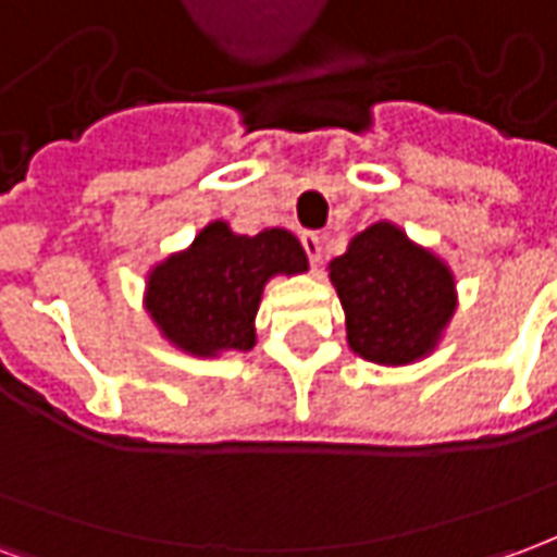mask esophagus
<instances>
[{"mask_svg": "<svg viewBox=\"0 0 557 557\" xmlns=\"http://www.w3.org/2000/svg\"><path fill=\"white\" fill-rule=\"evenodd\" d=\"M301 244L304 250H307V256H310V265H319V262H322V238H319L315 232H304Z\"/></svg>", "mask_w": 557, "mask_h": 557, "instance_id": "obj_1", "label": "esophagus"}]
</instances>
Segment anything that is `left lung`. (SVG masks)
Instances as JSON below:
<instances>
[{
    "label": "left lung",
    "mask_w": 557,
    "mask_h": 557,
    "mask_svg": "<svg viewBox=\"0 0 557 557\" xmlns=\"http://www.w3.org/2000/svg\"><path fill=\"white\" fill-rule=\"evenodd\" d=\"M327 277L346 313L349 349L382 367L426 358L456 313L454 271L391 220L358 232Z\"/></svg>",
    "instance_id": "1"
}]
</instances>
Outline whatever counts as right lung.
Masks as SVG:
<instances>
[{
  "label": "right lung",
  "instance_id": "add662e5",
  "mask_svg": "<svg viewBox=\"0 0 557 557\" xmlns=\"http://www.w3.org/2000/svg\"><path fill=\"white\" fill-rule=\"evenodd\" d=\"M307 253L289 230L238 235L226 220H211L187 250L170 253L148 271L143 307L160 337L194 358L256 346V310L265 283L304 274Z\"/></svg>",
  "mask_w": 557,
  "mask_h": 557
}]
</instances>
